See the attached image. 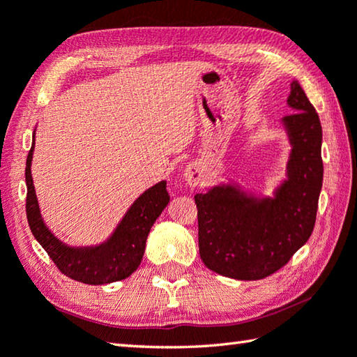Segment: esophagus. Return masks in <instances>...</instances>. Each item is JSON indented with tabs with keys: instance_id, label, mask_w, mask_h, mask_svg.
I'll use <instances>...</instances> for the list:
<instances>
[{
	"instance_id": "esophagus-1",
	"label": "esophagus",
	"mask_w": 357,
	"mask_h": 357,
	"mask_svg": "<svg viewBox=\"0 0 357 357\" xmlns=\"http://www.w3.org/2000/svg\"><path fill=\"white\" fill-rule=\"evenodd\" d=\"M184 178L190 187H197L201 179V167L198 164H190L185 167Z\"/></svg>"
}]
</instances>
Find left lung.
Instances as JSON below:
<instances>
[{"mask_svg":"<svg viewBox=\"0 0 357 357\" xmlns=\"http://www.w3.org/2000/svg\"><path fill=\"white\" fill-rule=\"evenodd\" d=\"M281 120L291 145L287 179L273 198L248 195L238 185L197 193L199 256L209 270L232 280L273 275L309 241L323 183L321 125L298 81L290 84Z\"/></svg>","mask_w":357,"mask_h":357,"instance_id":"left-lung-1","label":"left lung"}]
</instances>
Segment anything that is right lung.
Listing matches in <instances>:
<instances>
[{
  "instance_id": "obj_1",
  "label": "right lung",
  "mask_w": 357,
  "mask_h": 357,
  "mask_svg": "<svg viewBox=\"0 0 357 357\" xmlns=\"http://www.w3.org/2000/svg\"><path fill=\"white\" fill-rule=\"evenodd\" d=\"M32 153H34V140L26 159L24 170L26 187H28L26 217L32 236L53 259L56 267L71 280L90 286L111 284L126 280L129 275H132L144 257L146 237L150 234L151 226L170 201L165 181L150 187L134 201L106 242L96 246H68L47 228L40 215L31 174Z\"/></svg>"
}]
</instances>
